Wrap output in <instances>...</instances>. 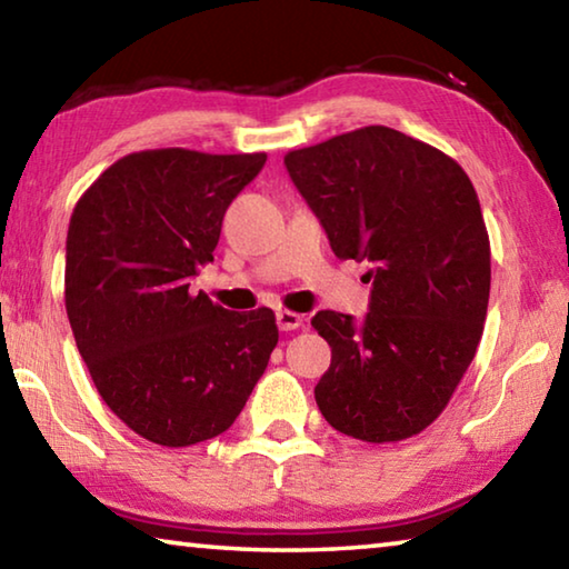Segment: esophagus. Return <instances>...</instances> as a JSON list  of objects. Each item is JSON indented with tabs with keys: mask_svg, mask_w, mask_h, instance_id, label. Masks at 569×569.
<instances>
[{
	"mask_svg": "<svg viewBox=\"0 0 569 569\" xmlns=\"http://www.w3.org/2000/svg\"><path fill=\"white\" fill-rule=\"evenodd\" d=\"M276 323L281 331H296L303 326V316L293 313V311H278L276 313Z\"/></svg>",
	"mask_w": 569,
	"mask_h": 569,
	"instance_id": "34e87169",
	"label": "esophagus"
}]
</instances>
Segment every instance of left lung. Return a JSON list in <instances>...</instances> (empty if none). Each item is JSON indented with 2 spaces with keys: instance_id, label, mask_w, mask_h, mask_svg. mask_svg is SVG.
I'll return each mask as SVG.
<instances>
[{
  "instance_id": "8db88e82",
  "label": "left lung",
  "mask_w": 569,
  "mask_h": 569,
  "mask_svg": "<svg viewBox=\"0 0 569 569\" xmlns=\"http://www.w3.org/2000/svg\"><path fill=\"white\" fill-rule=\"evenodd\" d=\"M283 162L333 253L373 263L361 323L336 311L311 319L331 346L316 403L336 431L371 445L419 435L485 331L492 268L477 190L445 152L383 124Z\"/></svg>"
}]
</instances>
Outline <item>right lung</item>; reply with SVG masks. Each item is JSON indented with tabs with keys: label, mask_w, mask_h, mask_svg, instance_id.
I'll use <instances>...</instances> for the list:
<instances>
[{
	"label": "right lung",
	"mask_w": 569,
	"mask_h": 569,
	"mask_svg": "<svg viewBox=\"0 0 569 569\" xmlns=\"http://www.w3.org/2000/svg\"><path fill=\"white\" fill-rule=\"evenodd\" d=\"M263 166L266 152H132L72 210L64 306L77 349L102 401L152 445L223 435L278 343L271 308L233 313L190 293L228 206Z\"/></svg>",
	"instance_id": "add662e5"
}]
</instances>
